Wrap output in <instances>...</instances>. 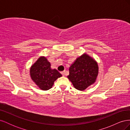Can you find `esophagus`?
I'll list each match as a JSON object with an SVG mask.
<instances>
[{
	"label": "esophagus",
	"instance_id": "1",
	"mask_svg": "<svg viewBox=\"0 0 130 130\" xmlns=\"http://www.w3.org/2000/svg\"><path fill=\"white\" fill-rule=\"evenodd\" d=\"M61 74H62V75H63V76H64L65 75H66V72H64V71L62 72H61Z\"/></svg>",
	"mask_w": 130,
	"mask_h": 130
}]
</instances>
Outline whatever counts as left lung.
Here are the masks:
<instances>
[{
    "instance_id": "left-lung-1",
    "label": "left lung",
    "mask_w": 130,
    "mask_h": 130,
    "mask_svg": "<svg viewBox=\"0 0 130 130\" xmlns=\"http://www.w3.org/2000/svg\"><path fill=\"white\" fill-rule=\"evenodd\" d=\"M69 70L67 77L74 87L79 90H84L93 84L99 73L97 62L86 54L77 57Z\"/></svg>"
}]
</instances>
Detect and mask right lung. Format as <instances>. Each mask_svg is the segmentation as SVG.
<instances>
[{
  "mask_svg": "<svg viewBox=\"0 0 130 130\" xmlns=\"http://www.w3.org/2000/svg\"><path fill=\"white\" fill-rule=\"evenodd\" d=\"M50 67V63L46 58L41 56L30 68L31 79L42 90H47L52 88L54 82L62 76L56 69H52Z\"/></svg>",
  "mask_w": 130,
  "mask_h": 130,
  "instance_id": "obj_1",
  "label": "right lung"
}]
</instances>
